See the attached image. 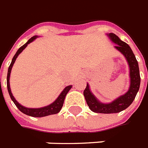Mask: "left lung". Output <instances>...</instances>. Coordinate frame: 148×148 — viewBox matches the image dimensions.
Instances as JSON below:
<instances>
[{
    "instance_id": "8db88e82",
    "label": "left lung",
    "mask_w": 148,
    "mask_h": 148,
    "mask_svg": "<svg viewBox=\"0 0 148 148\" xmlns=\"http://www.w3.org/2000/svg\"><path fill=\"white\" fill-rule=\"evenodd\" d=\"M108 37L113 42L116 44L115 47L120 52H121L126 58L130 67V77H131V85L128 91L125 95H122L115 101L109 103H102L97 101L95 95L90 92L88 84H87L85 90H84V96L85 97L86 102L90 110L95 113L101 114H113V113H119L122 110H125L135 98L137 93L139 90L140 84V72L138 67V60L134 54L133 51L129 47V45L124 41L120 40V38L114 34L110 33Z\"/></svg>"
}]
</instances>
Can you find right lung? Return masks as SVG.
I'll use <instances>...</instances> for the list:
<instances>
[{"label": "right lung", "instance_id": "1", "mask_svg": "<svg viewBox=\"0 0 148 148\" xmlns=\"http://www.w3.org/2000/svg\"><path fill=\"white\" fill-rule=\"evenodd\" d=\"M37 38V36H34L31 38H30L28 40V41L23 46L20 47L19 49L17 50V53H15V55L14 56V58L12 59V61L10 63V66L8 67V76H7V86H8V90L9 95H10V97L11 98V100L13 101V102L15 103V105L17 106V108L19 109L22 113H24L25 114L29 115V116H31V117H45V116H48V115L51 114H58L63 107V103H64V101L65 97L66 95L68 93V91L70 90V89L71 88L72 86H67L64 89L62 92L60 93V95H59V97L57 98L53 103H52L51 104L48 106H46L45 108H25V107H23L22 105H21L18 102H17L15 98L13 96L12 93H11V90H10V83H9V79H10V71H11V68H12L13 65H14V63L15 62V60L16 58H17V56L19 55L20 53H21L22 51L25 48V47L27 46L28 44H30L31 42H32L34 39Z\"/></svg>", "mask_w": 148, "mask_h": 148}]
</instances>
